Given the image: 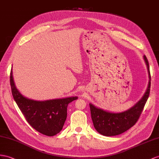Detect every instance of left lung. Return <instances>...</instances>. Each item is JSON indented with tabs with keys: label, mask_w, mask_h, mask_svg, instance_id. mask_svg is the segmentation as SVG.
<instances>
[{
	"label": "left lung",
	"mask_w": 159,
	"mask_h": 159,
	"mask_svg": "<svg viewBox=\"0 0 159 159\" xmlns=\"http://www.w3.org/2000/svg\"><path fill=\"white\" fill-rule=\"evenodd\" d=\"M147 66L149 83L147 90L143 97L128 110L122 113H110L89 104L93 125L99 134L105 136H117L127 131L135 125L140 118L144 105L147 101L150 89V73L149 64L146 56H144Z\"/></svg>",
	"instance_id": "8db88e82"
}]
</instances>
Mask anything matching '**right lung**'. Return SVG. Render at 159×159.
Listing matches in <instances>:
<instances>
[{"instance_id": "right-lung-1", "label": "right lung", "mask_w": 159, "mask_h": 159, "mask_svg": "<svg viewBox=\"0 0 159 159\" xmlns=\"http://www.w3.org/2000/svg\"><path fill=\"white\" fill-rule=\"evenodd\" d=\"M12 95L26 121L36 131L48 136H55L62 130L67 117V106L77 97L64 99L34 101L23 97L15 87L10 73Z\"/></svg>"}]
</instances>
